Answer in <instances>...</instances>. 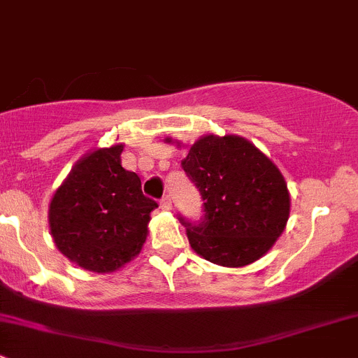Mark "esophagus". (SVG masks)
Listing matches in <instances>:
<instances>
[{
	"instance_id": "esophagus-1",
	"label": "esophagus",
	"mask_w": 358,
	"mask_h": 358,
	"mask_svg": "<svg viewBox=\"0 0 358 358\" xmlns=\"http://www.w3.org/2000/svg\"><path fill=\"white\" fill-rule=\"evenodd\" d=\"M161 208L162 209H171V197L169 196H164L161 199Z\"/></svg>"
}]
</instances>
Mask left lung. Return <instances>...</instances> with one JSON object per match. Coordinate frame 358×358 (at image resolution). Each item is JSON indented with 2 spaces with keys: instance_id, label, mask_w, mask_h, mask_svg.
<instances>
[{
  "instance_id": "1",
  "label": "left lung",
  "mask_w": 358,
  "mask_h": 358,
  "mask_svg": "<svg viewBox=\"0 0 358 358\" xmlns=\"http://www.w3.org/2000/svg\"><path fill=\"white\" fill-rule=\"evenodd\" d=\"M182 168L201 194V220L180 215L197 255L222 266L262 258L289 218V192L277 166L236 135H206L190 147Z\"/></svg>"
}]
</instances>
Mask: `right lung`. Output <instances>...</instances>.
I'll return each instance as SVG.
<instances>
[{
    "mask_svg": "<svg viewBox=\"0 0 358 358\" xmlns=\"http://www.w3.org/2000/svg\"><path fill=\"white\" fill-rule=\"evenodd\" d=\"M121 152L119 143L83 157L50 204L57 248L90 272H114L135 258L157 208L143 196L138 175L121 166Z\"/></svg>",
    "mask_w": 358,
    "mask_h": 358,
    "instance_id": "right-lung-1",
    "label": "right lung"
}]
</instances>
